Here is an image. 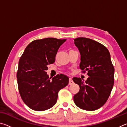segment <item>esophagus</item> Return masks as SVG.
I'll return each mask as SVG.
<instances>
[{
	"label": "esophagus",
	"instance_id": "esophagus-1",
	"mask_svg": "<svg viewBox=\"0 0 127 127\" xmlns=\"http://www.w3.org/2000/svg\"><path fill=\"white\" fill-rule=\"evenodd\" d=\"M73 81L72 80V78H69V85H72L73 84Z\"/></svg>",
	"mask_w": 127,
	"mask_h": 127
}]
</instances>
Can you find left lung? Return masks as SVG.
I'll list each match as a JSON object with an SVG mask.
<instances>
[{"label":"left lung","mask_w":127,"mask_h":127,"mask_svg":"<svg viewBox=\"0 0 127 127\" xmlns=\"http://www.w3.org/2000/svg\"><path fill=\"white\" fill-rule=\"evenodd\" d=\"M81 54L79 68L89 78L85 82L74 77L79 92L73 97L74 103L85 110H97L104 105L110 96L114 82V68L109 50L102 44L86 37L74 39Z\"/></svg>","instance_id":"8db88e82"}]
</instances>
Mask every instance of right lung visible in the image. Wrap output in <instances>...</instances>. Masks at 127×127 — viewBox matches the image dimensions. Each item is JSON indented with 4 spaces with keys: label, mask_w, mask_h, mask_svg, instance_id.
Instances as JSON below:
<instances>
[{
    "label": "right lung",
    "mask_w": 127,
    "mask_h": 127,
    "mask_svg": "<svg viewBox=\"0 0 127 127\" xmlns=\"http://www.w3.org/2000/svg\"><path fill=\"white\" fill-rule=\"evenodd\" d=\"M65 41L56 38L34 40L20 58L17 73L19 92L25 104L33 110L52 107L59 90L68 84L65 75L57 74L51 80L46 72L48 65L55 62L58 50Z\"/></svg>",
    "instance_id": "right-lung-1"
}]
</instances>
